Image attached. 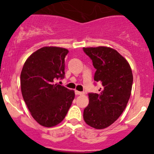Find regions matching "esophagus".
Returning <instances> with one entry per match:
<instances>
[{
  "label": "esophagus",
  "mask_w": 154,
  "mask_h": 154,
  "mask_svg": "<svg viewBox=\"0 0 154 154\" xmlns=\"http://www.w3.org/2000/svg\"><path fill=\"white\" fill-rule=\"evenodd\" d=\"M75 95H83L84 94V92H79V91H77V90H75Z\"/></svg>",
  "instance_id": "esophagus-1"
}]
</instances>
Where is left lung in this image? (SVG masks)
I'll return each mask as SVG.
<instances>
[{
    "label": "left lung",
    "instance_id": "1",
    "mask_svg": "<svg viewBox=\"0 0 154 154\" xmlns=\"http://www.w3.org/2000/svg\"><path fill=\"white\" fill-rule=\"evenodd\" d=\"M96 69L94 80L100 82L98 93H89V105L84 109L86 124L105 129L115 122L126 109L131 95L133 73L130 64L116 50L105 46L83 48Z\"/></svg>",
    "mask_w": 154,
    "mask_h": 154
}]
</instances>
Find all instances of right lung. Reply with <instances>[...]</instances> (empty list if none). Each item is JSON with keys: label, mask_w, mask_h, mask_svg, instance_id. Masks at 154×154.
<instances>
[{"label": "right lung", "mask_w": 154, "mask_h": 154, "mask_svg": "<svg viewBox=\"0 0 154 154\" xmlns=\"http://www.w3.org/2000/svg\"><path fill=\"white\" fill-rule=\"evenodd\" d=\"M69 50L48 46L37 50L24 62L21 73L23 99L32 117L45 127L60 123L75 98V92L55 83L65 77Z\"/></svg>", "instance_id": "1"}]
</instances>
